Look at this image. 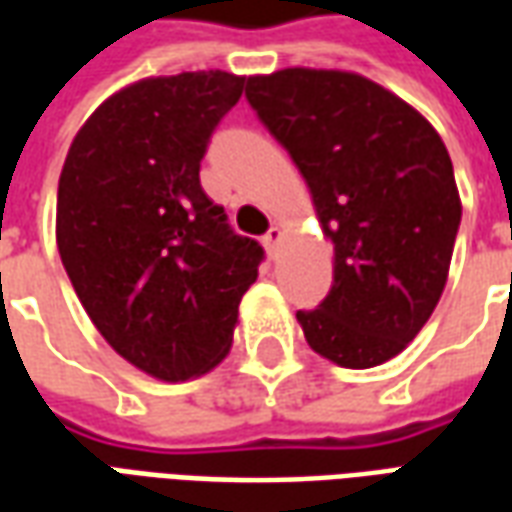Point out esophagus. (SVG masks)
<instances>
[{"mask_svg":"<svg viewBox=\"0 0 512 512\" xmlns=\"http://www.w3.org/2000/svg\"><path fill=\"white\" fill-rule=\"evenodd\" d=\"M282 238H285V230H282V224H274V227H271V230L263 235V244H266V249L271 252V255L277 252V246L282 244Z\"/></svg>","mask_w":512,"mask_h":512,"instance_id":"obj_1","label":"esophagus"}]
</instances>
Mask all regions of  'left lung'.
Wrapping results in <instances>:
<instances>
[{"label":"left lung","mask_w":512,"mask_h":512,"mask_svg":"<svg viewBox=\"0 0 512 512\" xmlns=\"http://www.w3.org/2000/svg\"><path fill=\"white\" fill-rule=\"evenodd\" d=\"M246 98L307 180L334 282L299 310L315 354L351 370L389 362L436 310L461 224L447 147L403 98L359 73L285 68Z\"/></svg>","instance_id":"left-lung-1"}]
</instances>
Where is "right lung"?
<instances>
[{
    "label": "right lung",
    "instance_id": "obj_1",
    "mask_svg": "<svg viewBox=\"0 0 512 512\" xmlns=\"http://www.w3.org/2000/svg\"><path fill=\"white\" fill-rule=\"evenodd\" d=\"M244 82L194 71L128 84L87 117L62 167V266L106 343L158 381L222 362L263 260L200 186L211 134Z\"/></svg>",
    "mask_w": 512,
    "mask_h": 512
}]
</instances>
